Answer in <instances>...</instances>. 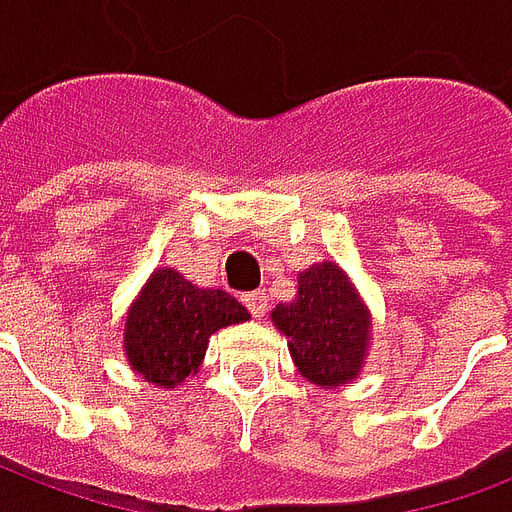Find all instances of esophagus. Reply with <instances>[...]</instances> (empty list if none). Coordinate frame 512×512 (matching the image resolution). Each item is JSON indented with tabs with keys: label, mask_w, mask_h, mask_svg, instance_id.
<instances>
[{
	"label": "esophagus",
	"mask_w": 512,
	"mask_h": 512,
	"mask_svg": "<svg viewBox=\"0 0 512 512\" xmlns=\"http://www.w3.org/2000/svg\"><path fill=\"white\" fill-rule=\"evenodd\" d=\"M244 305H247L255 319H263L265 313H268V297H265V292H249V295H244Z\"/></svg>",
	"instance_id": "obj_1"
}]
</instances>
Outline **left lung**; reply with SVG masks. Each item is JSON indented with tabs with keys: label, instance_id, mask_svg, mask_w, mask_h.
<instances>
[{
	"label": "left lung",
	"instance_id": "1",
	"mask_svg": "<svg viewBox=\"0 0 512 512\" xmlns=\"http://www.w3.org/2000/svg\"><path fill=\"white\" fill-rule=\"evenodd\" d=\"M273 327L287 337L300 377L340 388L361 374L372 342V313L356 284L335 260L297 273V295L271 311Z\"/></svg>",
	"mask_w": 512,
	"mask_h": 512
}]
</instances>
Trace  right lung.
Masks as SVG:
<instances>
[{"label":"right lung","mask_w":512,"mask_h":512,"mask_svg":"<svg viewBox=\"0 0 512 512\" xmlns=\"http://www.w3.org/2000/svg\"><path fill=\"white\" fill-rule=\"evenodd\" d=\"M241 321L249 311L228 292L156 268L124 316V358L151 385L177 388L201 369L209 337Z\"/></svg>","instance_id":"1"}]
</instances>
